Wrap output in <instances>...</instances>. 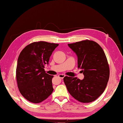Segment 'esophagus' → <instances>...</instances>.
Listing matches in <instances>:
<instances>
[{
	"mask_svg": "<svg viewBox=\"0 0 123 123\" xmlns=\"http://www.w3.org/2000/svg\"><path fill=\"white\" fill-rule=\"evenodd\" d=\"M58 77H59V78H61V79H63V78L65 77V75H64V74H60L58 75Z\"/></svg>",
	"mask_w": 123,
	"mask_h": 123,
	"instance_id": "1",
	"label": "esophagus"
}]
</instances>
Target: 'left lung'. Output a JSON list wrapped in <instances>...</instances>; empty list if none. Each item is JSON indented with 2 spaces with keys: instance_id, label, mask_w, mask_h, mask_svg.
Listing matches in <instances>:
<instances>
[{
  "instance_id": "1",
  "label": "left lung",
  "mask_w": 123,
  "mask_h": 123,
  "mask_svg": "<svg viewBox=\"0 0 123 123\" xmlns=\"http://www.w3.org/2000/svg\"><path fill=\"white\" fill-rule=\"evenodd\" d=\"M77 55L78 67L84 78L66 76L63 80L72 96L79 102L89 103L104 92L110 77V68L106 55L96 42L85 40L68 44Z\"/></svg>"
}]
</instances>
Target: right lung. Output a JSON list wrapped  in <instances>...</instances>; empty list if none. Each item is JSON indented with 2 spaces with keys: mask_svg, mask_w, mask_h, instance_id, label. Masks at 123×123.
Masks as SVG:
<instances>
[{
  "mask_svg": "<svg viewBox=\"0 0 123 123\" xmlns=\"http://www.w3.org/2000/svg\"><path fill=\"white\" fill-rule=\"evenodd\" d=\"M58 44L34 42L21 52L17 60L16 80L19 91L28 101L38 104L45 100L54 90L53 75L45 73L50 57Z\"/></svg>",
  "mask_w": 123,
  "mask_h": 123,
  "instance_id": "obj_1",
  "label": "right lung"
}]
</instances>
